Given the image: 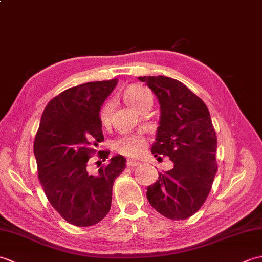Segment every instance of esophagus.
<instances>
[{
    "label": "esophagus",
    "instance_id": "obj_1",
    "mask_svg": "<svg viewBox=\"0 0 262 262\" xmlns=\"http://www.w3.org/2000/svg\"><path fill=\"white\" fill-rule=\"evenodd\" d=\"M126 164H127V166H137V165H140V162H137V161L133 160V159H128Z\"/></svg>",
    "mask_w": 262,
    "mask_h": 262
}]
</instances>
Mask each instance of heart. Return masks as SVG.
Segmentation results:
<instances>
[{"label":"heart","mask_w":262,"mask_h":262,"mask_svg":"<svg viewBox=\"0 0 262 262\" xmlns=\"http://www.w3.org/2000/svg\"><path fill=\"white\" fill-rule=\"evenodd\" d=\"M151 96V93L146 88L141 85H132L127 89L124 94L126 102L130 105L134 110L140 109L141 105L145 101L146 98ZM111 111H113V104L110 102L105 103L99 114L100 122L102 125H108L111 118ZM146 143L142 137L136 135H122L114 143V148L117 152L129 157L141 154L145 148Z\"/></svg>","instance_id":"b5f03b06"}]
</instances>
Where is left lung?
Masks as SVG:
<instances>
[{
    "label": "left lung",
    "mask_w": 262,
    "mask_h": 262,
    "mask_svg": "<svg viewBox=\"0 0 262 262\" xmlns=\"http://www.w3.org/2000/svg\"><path fill=\"white\" fill-rule=\"evenodd\" d=\"M160 104L151 152L166 155L173 168L147 187L152 207L170 220H186L202 207L217 171V137L209 111L199 97L172 77L141 76ZM160 158V157H159Z\"/></svg>",
    "instance_id": "left-lung-1"
}]
</instances>
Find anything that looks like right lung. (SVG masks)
<instances>
[{
    "label": "right lung",
    "mask_w": 262,
    "mask_h": 262,
    "mask_svg": "<svg viewBox=\"0 0 262 262\" xmlns=\"http://www.w3.org/2000/svg\"><path fill=\"white\" fill-rule=\"evenodd\" d=\"M118 80L88 82L63 91L43 110L33 143L38 177L58 214L70 224L91 226L109 213L114 181L125 169L120 154L97 176L86 171L90 155L103 142L99 114ZM108 151L99 157L105 161Z\"/></svg>",
    "instance_id": "1"
}]
</instances>
